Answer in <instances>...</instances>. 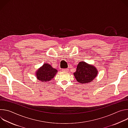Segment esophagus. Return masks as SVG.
<instances>
[{
    "label": "esophagus",
    "instance_id": "34e87169",
    "mask_svg": "<svg viewBox=\"0 0 128 128\" xmlns=\"http://www.w3.org/2000/svg\"><path fill=\"white\" fill-rule=\"evenodd\" d=\"M62 71H64V72H68L69 71V70H68V69H67V68L66 69H63Z\"/></svg>",
    "mask_w": 128,
    "mask_h": 128
}]
</instances>
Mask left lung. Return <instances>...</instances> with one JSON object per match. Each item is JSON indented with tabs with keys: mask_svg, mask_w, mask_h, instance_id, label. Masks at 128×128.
Here are the masks:
<instances>
[{
	"mask_svg": "<svg viewBox=\"0 0 128 128\" xmlns=\"http://www.w3.org/2000/svg\"><path fill=\"white\" fill-rule=\"evenodd\" d=\"M98 70L94 65L84 61L80 62L74 75L78 82L85 84L92 82L98 75Z\"/></svg>",
	"mask_w": 128,
	"mask_h": 128,
	"instance_id": "left-lung-1",
	"label": "left lung"
}]
</instances>
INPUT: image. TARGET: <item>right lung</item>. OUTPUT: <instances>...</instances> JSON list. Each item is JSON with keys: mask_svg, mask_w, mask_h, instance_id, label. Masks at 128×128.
Listing matches in <instances>:
<instances>
[{"mask_svg": "<svg viewBox=\"0 0 128 128\" xmlns=\"http://www.w3.org/2000/svg\"><path fill=\"white\" fill-rule=\"evenodd\" d=\"M58 70L52 68L48 63H44V65L38 69L36 72L35 76L38 80L42 82H47L51 80L57 74Z\"/></svg>", "mask_w": 128, "mask_h": 128, "instance_id": "right-lung-1", "label": "right lung"}]
</instances>
